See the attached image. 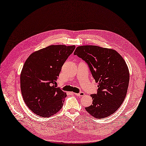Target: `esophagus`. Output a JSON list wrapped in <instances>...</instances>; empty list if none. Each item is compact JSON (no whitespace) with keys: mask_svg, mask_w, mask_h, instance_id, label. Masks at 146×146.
Segmentation results:
<instances>
[{"mask_svg":"<svg viewBox=\"0 0 146 146\" xmlns=\"http://www.w3.org/2000/svg\"><path fill=\"white\" fill-rule=\"evenodd\" d=\"M73 95H76L78 96H84V95H85V93H84V92H80L79 93H73Z\"/></svg>","mask_w":146,"mask_h":146,"instance_id":"1","label":"esophagus"}]
</instances>
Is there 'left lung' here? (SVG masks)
<instances>
[{
  "mask_svg": "<svg viewBox=\"0 0 146 146\" xmlns=\"http://www.w3.org/2000/svg\"><path fill=\"white\" fill-rule=\"evenodd\" d=\"M74 54L87 63L98 83L97 94L90 95L92 104L86 110L97 119L114 113L124 102L129 87V71L124 59L116 50L96 45L79 46Z\"/></svg>",
  "mask_w": 146,
  "mask_h": 146,
  "instance_id": "obj_1",
  "label": "left lung"
}]
</instances>
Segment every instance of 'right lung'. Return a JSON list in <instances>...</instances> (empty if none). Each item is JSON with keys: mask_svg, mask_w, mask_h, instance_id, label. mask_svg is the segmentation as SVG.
Returning a JSON list of instances; mask_svg holds the SVG:
<instances>
[{"mask_svg": "<svg viewBox=\"0 0 146 146\" xmlns=\"http://www.w3.org/2000/svg\"><path fill=\"white\" fill-rule=\"evenodd\" d=\"M74 48V45H50L31 53L25 62L20 78L22 95L37 115L50 117L62 108L67 94L54 84Z\"/></svg>", "mask_w": 146, "mask_h": 146, "instance_id": "obj_1", "label": "right lung"}]
</instances>
